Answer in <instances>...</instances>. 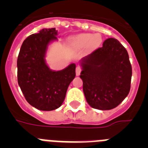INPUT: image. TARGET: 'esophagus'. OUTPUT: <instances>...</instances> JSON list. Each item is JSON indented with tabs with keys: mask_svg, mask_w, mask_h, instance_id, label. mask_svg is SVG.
Returning a JSON list of instances; mask_svg holds the SVG:
<instances>
[{
	"mask_svg": "<svg viewBox=\"0 0 148 148\" xmlns=\"http://www.w3.org/2000/svg\"><path fill=\"white\" fill-rule=\"evenodd\" d=\"M81 71H82V70H81L80 66H76V69H75V73H76L77 76H78V75H80Z\"/></svg>",
	"mask_w": 148,
	"mask_h": 148,
	"instance_id": "34e87169",
	"label": "esophagus"
}]
</instances>
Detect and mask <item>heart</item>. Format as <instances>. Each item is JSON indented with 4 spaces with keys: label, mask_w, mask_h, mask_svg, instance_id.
Returning <instances> with one entry per match:
<instances>
[{
    "label": "heart",
    "mask_w": 148,
    "mask_h": 148,
    "mask_svg": "<svg viewBox=\"0 0 148 148\" xmlns=\"http://www.w3.org/2000/svg\"><path fill=\"white\" fill-rule=\"evenodd\" d=\"M102 41V38L99 34L82 33L70 38V45L74 48L82 49L89 45L90 48H97Z\"/></svg>",
    "instance_id": "b5f03b06"
}]
</instances>
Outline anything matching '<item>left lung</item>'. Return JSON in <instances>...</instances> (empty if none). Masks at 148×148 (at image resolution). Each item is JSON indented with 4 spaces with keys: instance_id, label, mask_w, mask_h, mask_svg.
<instances>
[{
    "instance_id": "8db88e82",
    "label": "left lung",
    "mask_w": 148,
    "mask_h": 148,
    "mask_svg": "<svg viewBox=\"0 0 148 148\" xmlns=\"http://www.w3.org/2000/svg\"><path fill=\"white\" fill-rule=\"evenodd\" d=\"M80 65L84 94L90 107L113 109L127 96L132 67L126 49L117 39L104 40L101 47L81 60Z\"/></svg>"
}]
</instances>
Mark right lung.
<instances>
[{
  "mask_svg": "<svg viewBox=\"0 0 148 148\" xmlns=\"http://www.w3.org/2000/svg\"><path fill=\"white\" fill-rule=\"evenodd\" d=\"M56 28L42 29L24 40L17 61L18 82L27 102L36 109L51 111L61 107L75 76V64L64 70L49 69L45 60L48 47L57 40Z\"/></svg>",
  "mask_w": 148,
  "mask_h": 148,
  "instance_id": "obj_1",
  "label": "right lung"
}]
</instances>
